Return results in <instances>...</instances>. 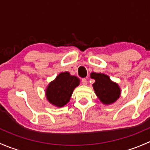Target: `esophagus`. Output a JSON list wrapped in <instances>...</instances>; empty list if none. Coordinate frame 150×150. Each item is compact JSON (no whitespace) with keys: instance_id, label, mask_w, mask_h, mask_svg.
Here are the masks:
<instances>
[{"instance_id":"34e87169","label":"esophagus","mask_w":150,"mask_h":150,"mask_svg":"<svg viewBox=\"0 0 150 150\" xmlns=\"http://www.w3.org/2000/svg\"><path fill=\"white\" fill-rule=\"evenodd\" d=\"M81 82H82V84L84 85V86H86V85H87V80L86 79V78H83L82 81H81Z\"/></svg>"}]
</instances>
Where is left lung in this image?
Returning a JSON list of instances; mask_svg holds the SVG:
<instances>
[{"label":"left lung","instance_id":"left-lung-1","mask_svg":"<svg viewBox=\"0 0 150 150\" xmlns=\"http://www.w3.org/2000/svg\"><path fill=\"white\" fill-rule=\"evenodd\" d=\"M91 78L95 80L93 84L95 93L104 104H111L118 99L120 95V87L112 82L108 75L91 72Z\"/></svg>","mask_w":150,"mask_h":150}]
</instances>
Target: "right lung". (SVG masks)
Masks as SVG:
<instances>
[{
	"label": "right lung",
	"instance_id": "obj_1",
	"mask_svg": "<svg viewBox=\"0 0 150 150\" xmlns=\"http://www.w3.org/2000/svg\"><path fill=\"white\" fill-rule=\"evenodd\" d=\"M79 84L80 80L76 76L68 72H61L48 84L46 90L47 99L53 105L63 107L69 102L74 89Z\"/></svg>",
	"mask_w": 150,
	"mask_h": 150
}]
</instances>
